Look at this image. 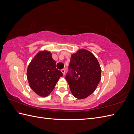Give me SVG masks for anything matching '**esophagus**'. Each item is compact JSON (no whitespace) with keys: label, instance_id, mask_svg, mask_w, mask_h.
Segmentation results:
<instances>
[{"label":"esophagus","instance_id":"1","mask_svg":"<svg viewBox=\"0 0 134 134\" xmlns=\"http://www.w3.org/2000/svg\"><path fill=\"white\" fill-rule=\"evenodd\" d=\"M61 71H62V73H63V75H64L65 74V70L64 69H62V70H61Z\"/></svg>","mask_w":134,"mask_h":134}]
</instances>
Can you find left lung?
<instances>
[{
    "label": "left lung",
    "instance_id": "1",
    "mask_svg": "<svg viewBox=\"0 0 134 134\" xmlns=\"http://www.w3.org/2000/svg\"><path fill=\"white\" fill-rule=\"evenodd\" d=\"M69 68L70 72L65 78L73 96L81 99L92 94L101 79V68L96 56L80 49L71 54Z\"/></svg>",
    "mask_w": 134,
    "mask_h": 134
}]
</instances>
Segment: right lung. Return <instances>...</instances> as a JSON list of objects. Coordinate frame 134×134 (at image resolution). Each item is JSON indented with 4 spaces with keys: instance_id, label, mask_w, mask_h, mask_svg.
I'll list each match as a JSON object with an SVG mask.
<instances>
[{
    "instance_id": "obj_1",
    "label": "right lung",
    "mask_w": 134,
    "mask_h": 134,
    "mask_svg": "<svg viewBox=\"0 0 134 134\" xmlns=\"http://www.w3.org/2000/svg\"><path fill=\"white\" fill-rule=\"evenodd\" d=\"M63 73L56 68L52 53L40 51L32 59L27 70V78L31 88L41 97H47L53 91Z\"/></svg>"
}]
</instances>
